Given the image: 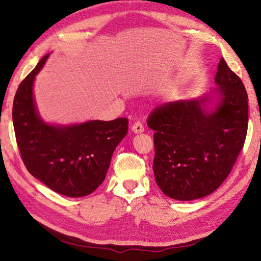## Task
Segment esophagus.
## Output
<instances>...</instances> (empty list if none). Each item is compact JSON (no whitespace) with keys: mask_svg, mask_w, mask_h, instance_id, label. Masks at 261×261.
Returning a JSON list of instances; mask_svg holds the SVG:
<instances>
[{"mask_svg":"<svg viewBox=\"0 0 261 261\" xmlns=\"http://www.w3.org/2000/svg\"><path fill=\"white\" fill-rule=\"evenodd\" d=\"M131 129L135 132V134H141V132L145 131V127H144V125H142L141 122H136V123L132 125Z\"/></svg>","mask_w":261,"mask_h":261,"instance_id":"esophagus-1","label":"esophagus"}]
</instances>
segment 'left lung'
<instances>
[{"label": "left lung", "mask_w": 261, "mask_h": 261, "mask_svg": "<svg viewBox=\"0 0 261 261\" xmlns=\"http://www.w3.org/2000/svg\"><path fill=\"white\" fill-rule=\"evenodd\" d=\"M215 83L221 100L208 113L207 98L156 106L147 124L154 134L157 186L176 200L202 198L231 173L248 131V94L242 80L223 58Z\"/></svg>", "instance_id": "obj_1"}]
</instances>
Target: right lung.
Returning a JSON list of instances; mask_svg holds the SVG:
<instances>
[{"instance_id":"right-lung-1","label":"right lung","mask_w":261,"mask_h":261,"mask_svg":"<svg viewBox=\"0 0 261 261\" xmlns=\"http://www.w3.org/2000/svg\"><path fill=\"white\" fill-rule=\"evenodd\" d=\"M47 58L48 54L39 61L15 93L12 109L15 140L30 174L60 195L85 197L104 181L129 121L120 117L71 126L44 123L35 109L33 84Z\"/></svg>"}]
</instances>
